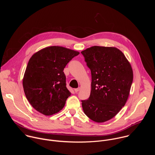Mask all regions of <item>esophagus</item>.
<instances>
[{
    "mask_svg": "<svg viewBox=\"0 0 155 155\" xmlns=\"http://www.w3.org/2000/svg\"><path fill=\"white\" fill-rule=\"evenodd\" d=\"M79 90H80V87H78V88H75V89L74 90V91H75V93H77Z\"/></svg>",
    "mask_w": 155,
    "mask_h": 155,
    "instance_id": "1",
    "label": "esophagus"
}]
</instances>
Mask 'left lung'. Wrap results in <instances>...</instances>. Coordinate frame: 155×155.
I'll use <instances>...</instances> for the list:
<instances>
[{"instance_id": "1", "label": "left lung", "mask_w": 155, "mask_h": 155, "mask_svg": "<svg viewBox=\"0 0 155 155\" xmlns=\"http://www.w3.org/2000/svg\"><path fill=\"white\" fill-rule=\"evenodd\" d=\"M81 53L92 78L90 96L81 101L83 112L95 122H105L124 106L133 71L124 54L115 47L94 46Z\"/></svg>"}]
</instances>
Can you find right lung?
I'll list each match as a JSON object with an SVG mask.
<instances>
[{"instance_id": "obj_1", "label": "right lung", "mask_w": 155, "mask_h": 155, "mask_svg": "<svg viewBox=\"0 0 155 155\" xmlns=\"http://www.w3.org/2000/svg\"><path fill=\"white\" fill-rule=\"evenodd\" d=\"M79 53L67 48L52 46L39 50L30 58L23 86L27 99L37 111L50 116L63 108L71 95L66 87L63 71Z\"/></svg>"}]
</instances>
